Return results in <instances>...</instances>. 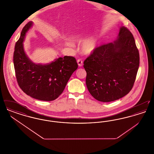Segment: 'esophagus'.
Listing matches in <instances>:
<instances>
[{"mask_svg": "<svg viewBox=\"0 0 154 154\" xmlns=\"http://www.w3.org/2000/svg\"><path fill=\"white\" fill-rule=\"evenodd\" d=\"M77 63H78V65L81 67V66H82L83 65V61L80 59H79L78 60H77Z\"/></svg>", "mask_w": 154, "mask_h": 154, "instance_id": "34e87169", "label": "esophagus"}]
</instances>
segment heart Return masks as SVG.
<instances>
[{"instance_id":"1","label":"heart","mask_w":154,"mask_h":154,"mask_svg":"<svg viewBox=\"0 0 154 154\" xmlns=\"http://www.w3.org/2000/svg\"><path fill=\"white\" fill-rule=\"evenodd\" d=\"M80 38V37H79ZM98 44V38L96 35L89 37L81 44V50L85 54L89 55L94 51Z\"/></svg>"}]
</instances>
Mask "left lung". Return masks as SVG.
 <instances>
[{
    "instance_id": "left-lung-1",
    "label": "left lung",
    "mask_w": 154,
    "mask_h": 154,
    "mask_svg": "<svg viewBox=\"0 0 154 154\" xmlns=\"http://www.w3.org/2000/svg\"><path fill=\"white\" fill-rule=\"evenodd\" d=\"M139 63V52L133 36L122 26L116 41L96 47L84 62L89 93L103 102L126 95L133 87Z\"/></svg>"
}]
</instances>
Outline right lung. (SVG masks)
Returning a JSON list of instances; mask_svg holds the SVG:
<instances>
[{
	"mask_svg": "<svg viewBox=\"0 0 154 154\" xmlns=\"http://www.w3.org/2000/svg\"><path fill=\"white\" fill-rule=\"evenodd\" d=\"M33 25L28 22L22 29L15 46L13 61L17 82L26 95L43 101H52L63 91L67 82L77 69L76 59L73 57H59L51 63H33L23 49L26 33Z\"/></svg>",
	"mask_w": 154,
	"mask_h": 154,
	"instance_id": "right-lung-1",
	"label": "right lung"
}]
</instances>
